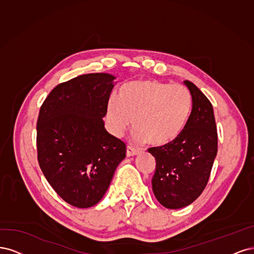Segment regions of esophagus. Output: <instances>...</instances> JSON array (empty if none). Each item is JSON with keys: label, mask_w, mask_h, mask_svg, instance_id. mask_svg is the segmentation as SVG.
Returning <instances> with one entry per match:
<instances>
[{"label": "esophagus", "mask_w": 254, "mask_h": 254, "mask_svg": "<svg viewBox=\"0 0 254 254\" xmlns=\"http://www.w3.org/2000/svg\"><path fill=\"white\" fill-rule=\"evenodd\" d=\"M137 154H138V150L134 149L133 146L127 145V157L135 156V155H137Z\"/></svg>", "instance_id": "1"}]
</instances>
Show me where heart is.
Here are the masks:
<instances>
[{
	"label": "heart",
	"instance_id": "heart-1",
	"mask_svg": "<svg viewBox=\"0 0 254 254\" xmlns=\"http://www.w3.org/2000/svg\"><path fill=\"white\" fill-rule=\"evenodd\" d=\"M192 98L181 84L139 80L125 84L108 103L106 117L113 135L124 134L130 119L137 140L165 145L183 133L190 116Z\"/></svg>",
	"mask_w": 254,
	"mask_h": 254
}]
</instances>
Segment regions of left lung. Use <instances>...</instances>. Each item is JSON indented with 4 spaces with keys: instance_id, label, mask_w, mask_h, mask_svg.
Segmentation results:
<instances>
[{
    "instance_id": "1",
    "label": "left lung",
    "mask_w": 254,
    "mask_h": 254,
    "mask_svg": "<svg viewBox=\"0 0 254 254\" xmlns=\"http://www.w3.org/2000/svg\"><path fill=\"white\" fill-rule=\"evenodd\" d=\"M192 111L174 141L149 149L156 160L152 178L155 197L168 209L189 206L206 188L217 154V130L211 102L190 81Z\"/></svg>"
}]
</instances>
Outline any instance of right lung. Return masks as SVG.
Masks as SVG:
<instances>
[{
  "label": "right lung",
  "mask_w": 254,
  "mask_h": 254,
  "mask_svg": "<svg viewBox=\"0 0 254 254\" xmlns=\"http://www.w3.org/2000/svg\"><path fill=\"white\" fill-rule=\"evenodd\" d=\"M115 79L105 72L78 76L57 85L40 109V168L57 194L73 207L99 202L126 157V144L108 133L102 119Z\"/></svg>",
  "instance_id": "right-lung-1"
}]
</instances>
